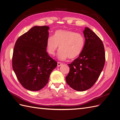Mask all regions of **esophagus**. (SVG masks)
<instances>
[{
    "label": "esophagus",
    "instance_id": "obj_1",
    "mask_svg": "<svg viewBox=\"0 0 120 120\" xmlns=\"http://www.w3.org/2000/svg\"><path fill=\"white\" fill-rule=\"evenodd\" d=\"M62 64H63L62 63H60V62H57V66L58 67H59L61 66Z\"/></svg>",
    "mask_w": 120,
    "mask_h": 120
}]
</instances>
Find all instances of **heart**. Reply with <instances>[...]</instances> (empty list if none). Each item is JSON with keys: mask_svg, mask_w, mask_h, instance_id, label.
<instances>
[{"mask_svg": "<svg viewBox=\"0 0 120 120\" xmlns=\"http://www.w3.org/2000/svg\"><path fill=\"white\" fill-rule=\"evenodd\" d=\"M85 40L83 36L79 33L68 30H57L54 37H49L46 41V48L48 52L54 55L60 49L59 59L64 60L68 57L70 60L77 58L82 51Z\"/></svg>", "mask_w": 120, "mask_h": 120, "instance_id": "heart-1", "label": "heart"}]
</instances>
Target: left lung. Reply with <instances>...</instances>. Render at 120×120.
<instances>
[{
  "label": "left lung",
  "mask_w": 120,
  "mask_h": 120,
  "mask_svg": "<svg viewBox=\"0 0 120 120\" xmlns=\"http://www.w3.org/2000/svg\"><path fill=\"white\" fill-rule=\"evenodd\" d=\"M85 38L83 48L79 56L68 64L70 72L67 83L78 91H85L95 84L105 63V52L102 41L88 27L83 31Z\"/></svg>",
  "instance_id": "left-lung-1"
}]
</instances>
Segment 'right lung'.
Instances as JSON below:
<instances>
[{
    "instance_id": "add662e5",
    "label": "right lung",
    "mask_w": 120,
    "mask_h": 120,
    "mask_svg": "<svg viewBox=\"0 0 120 120\" xmlns=\"http://www.w3.org/2000/svg\"><path fill=\"white\" fill-rule=\"evenodd\" d=\"M48 26H35L17 39L13 49L12 68L25 89L37 91L49 82L57 62L46 52Z\"/></svg>"
}]
</instances>
